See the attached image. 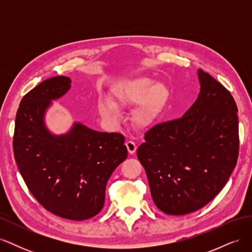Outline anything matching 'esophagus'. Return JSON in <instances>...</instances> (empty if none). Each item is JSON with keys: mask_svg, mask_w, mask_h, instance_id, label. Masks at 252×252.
Segmentation results:
<instances>
[{"mask_svg": "<svg viewBox=\"0 0 252 252\" xmlns=\"http://www.w3.org/2000/svg\"><path fill=\"white\" fill-rule=\"evenodd\" d=\"M126 147H127V150L130 155H133L135 150H136V145L132 141H127L126 142Z\"/></svg>", "mask_w": 252, "mask_h": 252, "instance_id": "esophagus-1", "label": "esophagus"}]
</instances>
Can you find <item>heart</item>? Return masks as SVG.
<instances>
[{
	"instance_id": "heart-1",
	"label": "heart",
	"mask_w": 252,
	"mask_h": 252,
	"mask_svg": "<svg viewBox=\"0 0 252 252\" xmlns=\"http://www.w3.org/2000/svg\"><path fill=\"white\" fill-rule=\"evenodd\" d=\"M168 89L161 82H155L149 78L141 77L128 80L113 90V102L102 98L98 102V112L107 121L119 120L117 107H132L136 105L131 120L139 128H147L155 123L163 111L168 100Z\"/></svg>"
}]
</instances>
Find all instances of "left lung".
<instances>
[{"mask_svg": "<svg viewBox=\"0 0 252 252\" xmlns=\"http://www.w3.org/2000/svg\"><path fill=\"white\" fill-rule=\"evenodd\" d=\"M200 93L183 117L152 127L136 150L152 200L166 215L201 209L225 186L239 154L238 108L222 84L197 70Z\"/></svg>", "mask_w": 252, "mask_h": 252, "instance_id": "obj_1", "label": "left lung"}]
</instances>
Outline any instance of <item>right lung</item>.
<instances>
[{
	"instance_id": "1",
	"label": "right lung",
	"mask_w": 252,
	"mask_h": 252,
	"mask_svg": "<svg viewBox=\"0 0 252 252\" xmlns=\"http://www.w3.org/2000/svg\"><path fill=\"white\" fill-rule=\"evenodd\" d=\"M71 88L68 77H55L22 98L17 112L13 154L28 189L45 209L58 217L83 220L104 206L111 173L127 158L125 138L74 122L55 134L45 116L52 102Z\"/></svg>"
}]
</instances>
